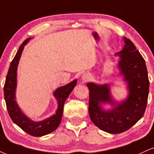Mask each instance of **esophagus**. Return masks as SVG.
Here are the masks:
<instances>
[{
	"label": "esophagus",
	"instance_id": "34e87169",
	"mask_svg": "<svg viewBox=\"0 0 154 154\" xmlns=\"http://www.w3.org/2000/svg\"><path fill=\"white\" fill-rule=\"evenodd\" d=\"M91 78V75H89V74L88 73H85V74H83L82 76V79L83 81H85V82H86V81L89 80Z\"/></svg>",
	"mask_w": 154,
	"mask_h": 154
}]
</instances>
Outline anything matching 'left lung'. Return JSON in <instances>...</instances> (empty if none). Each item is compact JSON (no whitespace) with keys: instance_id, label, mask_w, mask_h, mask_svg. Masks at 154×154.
Wrapping results in <instances>:
<instances>
[{"instance_id":"1","label":"left lung","mask_w":154,"mask_h":154,"mask_svg":"<svg viewBox=\"0 0 154 154\" xmlns=\"http://www.w3.org/2000/svg\"><path fill=\"white\" fill-rule=\"evenodd\" d=\"M123 49L116 55L120 56L118 67L124 80L128 83V96L120 103L111 97L108 84L89 82V114L93 123L111 134L121 133L135 125L143 116L149 93V80L146 62L130 39L124 37ZM110 103L113 109L105 111L103 103Z\"/></svg>"}]
</instances>
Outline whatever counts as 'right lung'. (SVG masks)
Wrapping results in <instances>:
<instances>
[{"label":"right lung","mask_w":154,"mask_h":154,"mask_svg":"<svg viewBox=\"0 0 154 154\" xmlns=\"http://www.w3.org/2000/svg\"><path fill=\"white\" fill-rule=\"evenodd\" d=\"M31 38H27L23 42L14 58L12 60L6 76L3 91L7 110L14 123L18 125L19 128L29 135L35 137H40L51 133L59 127L63 115V104L73 88L75 87L77 81V79H75L69 84L57 88L55 91L54 95L58 101V109L56 111V114L51 117L41 122H34L24 115L16 102L17 71L24 45Z\"/></svg>","instance_id":"obj_1"}]
</instances>
